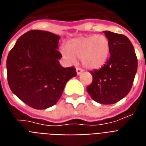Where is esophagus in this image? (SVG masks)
Segmentation results:
<instances>
[{"instance_id":"obj_1","label":"esophagus","mask_w":146,"mask_h":146,"mask_svg":"<svg viewBox=\"0 0 146 146\" xmlns=\"http://www.w3.org/2000/svg\"><path fill=\"white\" fill-rule=\"evenodd\" d=\"M76 72H77V74L78 75H79V74H82V72H83V70L80 68H76Z\"/></svg>"}]
</instances>
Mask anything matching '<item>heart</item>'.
<instances>
[{
	"label": "heart",
	"mask_w": 146,
	"mask_h": 146,
	"mask_svg": "<svg viewBox=\"0 0 146 146\" xmlns=\"http://www.w3.org/2000/svg\"><path fill=\"white\" fill-rule=\"evenodd\" d=\"M110 45L104 35H90L72 39L67 48L61 49L63 56L72 62L81 58L84 67L89 69H99L107 63L110 57Z\"/></svg>",
	"instance_id": "heart-1"
}]
</instances>
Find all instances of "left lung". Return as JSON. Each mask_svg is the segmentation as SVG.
<instances>
[{"mask_svg":"<svg viewBox=\"0 0 146 146\" xmlns=\"http://www.w3.org/2000/svg\"><path fill=\"white\" fill-rule=\"evenodd\" d=\"M110 45V57L100 69L90 73L92 82L86 89L96 102L113 104L128 94L135 79L138 60L135 49L124 35L104 31Z\"/></svg>","mask_w":146,"mask_h":146,"instance_id":"1","label":"left lung"}]
</instances>
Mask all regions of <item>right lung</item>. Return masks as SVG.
<instances>
[{
	"label": "right lung",
	"instance_id": "right-lung-1",
	"mask_svg": "<svg viewBox=\"0 0 146 146\" xmlns=\"http://www.w3.org/2000/svg\"><path fill=\"white\" fill-rule=\"evenodd\" d=\"M60 38L50 32L29 31L19 37L7 56L11 90L34 109L44 110L57 104L67 82L77 74L74 67L60 65Z\"/></svg>",
	"mask_w": 146,
	"mask_h": 146
}]
</instances>
